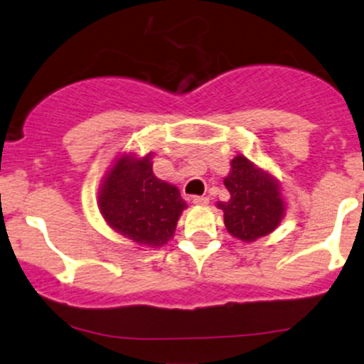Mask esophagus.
Instances as JSON below:
<instances>
[{
	"label": "esophagus",
	"mask_w": 364,
	"mask_h": 364,
	"mask_svg": "<svg viewBox=\"0 0 364 364\" xmlns=\"http://www.w3.org/2000/svg\"><path fill=\"white\" fill-rule=\"evenodd\" d=\"M192 203H194L196 206H206V204H209V199L204 198V196H194V198H192Z\"/></svg>",
	"instance_id": "esophagus-1"
}]
</instances>
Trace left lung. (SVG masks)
<instances>
[{"instance_id":"8db88e82","label":"left lung","mask_w":364,"mask_h":364,"mask_svg":"<svg viewBox=\"0 0 364 364\" xmlns=\"http://www.w3.org/2000/svg\"><path fill=\"white\" fill-rule=\"evenodd\" d=\"M230 166L223 181L230 199L216 206L223 209L225 226L233 238L255 242L274 232L286 215L279 181L243 155L235 156Z\"/></svg>"}]
</instances>
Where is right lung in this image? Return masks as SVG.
I'll return each instance as SVG.
<instances>
[{"instance_id":"right-lung-1","label":"right lung","mask_w":364,"mask_h":364,"mask_svg":"<svg viewBox=\"0 0 364 364\" xmlns=\"http://www.w3.org/2000/svg\"><path fill=\"white\" fill-rule=\"evenodd\" d=\"M97 206L115 233L139 247L158 249L173 238L187 203L173 183L153 173V153L124 151L102 178Z\"/></svg>"}]
</instances>
